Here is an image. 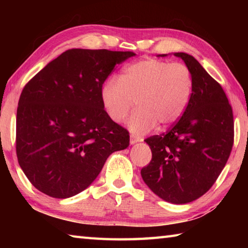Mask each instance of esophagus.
<instances>
[{
    "mask_svg": "<svg viewBox=\"0 0 248 248\" xmlns=\"http://www.w3.org/2000/svg\"><path fill=\"white\" fill-rule=\"evenodd\" d=\"M137 142H139V139H138L136 136L131 134V136H130V144H136Z\"/></svg>",
    "mask_w": 248,
    "mask_h": 248,
    "instance_id": "34e87169",
    "label": "esophagus"
}]
</instances>
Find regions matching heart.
Masks as SVG:
<instances>
[{
    "label": "heart",
    "mask_w": 248,
    "mask_h": 248,
    "mask_svg": "<svg viewBox=\"0 0 248 248\" xmlns=\"http://www.w3.org/2000/svg\"><path fill=\"white\" fill-rule=\"evenodd\" d=\"M192 91L194 78L187 65L151 59L125 66L120 79L108 78L100 89V100L115 123H121L136 102L138 109L128 125L132 132L142 134L155 124L164 129L177 123Z\"/></svg>",
    "instance_id": "1"
}]
</instances>
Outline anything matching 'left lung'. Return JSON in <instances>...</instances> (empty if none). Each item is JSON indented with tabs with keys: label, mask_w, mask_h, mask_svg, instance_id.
Returning a JSON list of instances; mask_svg holds the SVG:
<instances>
[{
	"label": "left lung",
	"mask_w": 248,
	"mask_h": 248,
	"mask_svg": "<svg viewBox=\"0 0 248 248\" xmlns=\"http://www.w3.org/2000/svg\"><path fill=\"white\" fill-rule=\"evenodd\" d=\"M174 56L190 69L194 91L177 123L166 133L144 140L152 159L141 176L159 198L183 204L204 195L219 177L232 151L234 121L220 84L190 54Z\"/></svg>",
	"instance_id": "obj_1"
}]
</instances>
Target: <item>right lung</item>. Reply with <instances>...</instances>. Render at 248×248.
<instances>
[{
  "instance_id": "add662e5",
  "label": "right lung",
  "mask_w": 248,
  "mask_h": 248,
  "mask_svg": "<svg viewBox=\"0 0 248 248\" xmlns=\"http://www.w3.org/2000/svg\"><path fill=\"white\" fill-rule=\"evenodd\" d=\"M131 51L70 49L39 71L20 94L16 154L39 191L64 199L94 182L109 155L129 146V132L109 118L100 89Z\"/></svg>"
}]
</instances>
